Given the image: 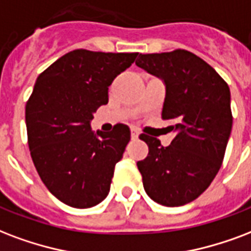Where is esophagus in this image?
Here are the masks:
<instances>
[{
    "label": "esophagus",
    "instance_id": "esophagus-1",
    "mask_svg": "<svg viewBox=\"0 0 251 251\" xmlns=\"http://www.w3.org/2000/svg\"><path fill=\"white\" fill-rule=\"evenodd\" d=\"M138 135H139V131H138V130L131 129V138H133V139H137V138H138Z\"/></svg>",
    "mask_w": 251,
    "mask_h": 251
}]
</instances>
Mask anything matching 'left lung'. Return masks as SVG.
I'll use <instances>...</instances> for the list:
<instances>
[{"label": "left lung", "instance_id": "obj_1", "mask_svg": "<svg viewBox=\"0 0 251 251\" xmlns=\"http://www.w3.org/2000/svg\"><path fill=\"white\" fill-rule=\"evenodd\" d=\"M135 64L164 80L162 118L176 131L170 146L141 134L149 154L137 162L146 194L158 204L180 206L205 191L223 164L233 125L230 91L206 62L187 50L141 53Z\"/></svg>", "mask_w": 251, "mask_h": 251}]
</instances>
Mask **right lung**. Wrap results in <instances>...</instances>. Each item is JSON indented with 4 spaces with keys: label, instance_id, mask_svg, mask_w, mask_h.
<instances>
[{
    "label": "right lung",
    "instance_id": "right-lung-1",
    "mask_svg": "<svg viewBox=\"0 0 251 251\" xmlns=\"http://www.w3.org/2000/svg\"><path fill=\"white\" fill-rule=\"evenodd\" d=\"M138 52L74 50L42 72L26 102L27 143L42 181L60 201L91 208L109 194L116 163L130 141L124 124L93 133V113L108 87Z\"/></svg>",
    "mask_w": 251,
    "mask_h": 251
}]
</instances>
